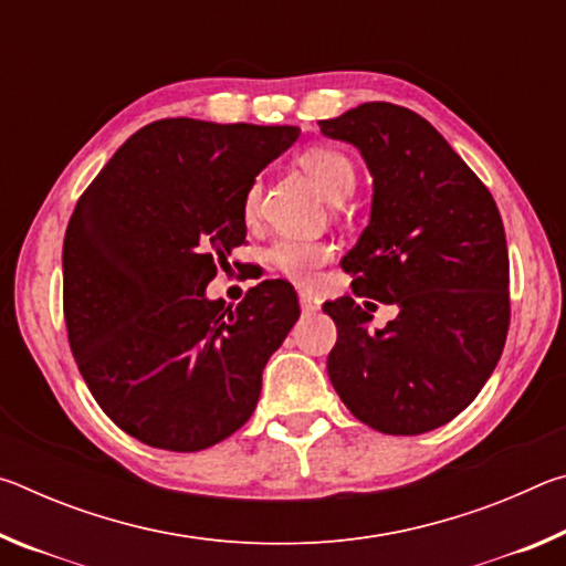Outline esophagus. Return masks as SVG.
<instances>
[{
	"mask_svg": "<svg viewBox=\"0 0 566 566\" xmlns=\"http://www.w3.org/2000/svg\"><path fill=\"white\" fill-rule=\"evenodd\" d=\"M300 304H302V312H306V314L319 310V300H317V296H314L312 292H304V290L300 292Z\"/></svg>",
	"mask_w": 566,
	"mask_h": 566,
	"instance_id": "1",
	"label": "esophagus"
}]
</instances>
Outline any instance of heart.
Here are the masks:
<instances>
[{
  "instance_id": "b5f03b06",
  "label": "heart",
  "mask_w": 566,
  "mask_h": 566,
  "mask_svg": "<svg viewBox=\"0 0 566 566\" xmlns=\"http://www.w3.org/2000/svg\"><path fill=\"white\" fill-rule=\"evenodd\" d=\"M300 167L306 171L317 189L329 202L339 205L352 197L357 187V169L354 161L334 147H310L300 157ZM262 202V179L254 177L244 191V217L254 219ZM332 260V247L324 242H310V239H276L266 249V262L282 274L292 276L296 282H312L324 264Z\"/></svg>"
}]
</instances>
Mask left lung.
I'll return each mask as SVG.
<instances>
[{
	"label": "left lung",
	"instance_id": "8db88e82",
	"mask_svg": "<svg viewBox=\"0 0 566 566\" xmlns=\"http://www.w3.org/2000/svg\"><path fill=\"white\" fill-rule=\"evenodd\" d=\"M319 129L357 147L375 177L369 227L342 270L354 294L399 310L385 329L367 332L371 314L352 296L324 304L337 324L329 379L377 432H432L472 405L502 357L510 256L500 209L442 134L407 107L367 102Z\"/></svg>",
	"mask_w": 566,
	"mask_h": 566
}]
</instances>
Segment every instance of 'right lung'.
<instances>
[{
  "label": "right lung",
  "instance_id": "right-lung-1",
  "mask_svg": "<svg viewBox=\"0 0 566 566\" xmlns=\"http://www.w3.org/2000/svg\"><path fill=\"white\" fill-rule=\"evenodd\" d=\"M296 127L159 119L124 142L66 224L64 322L84 381L122 432L199 452L252 417L262 369L300 319L266 280L234 310L209 302L244 242V191Z\"/></svg>",
  "mask_w": 566,
  "mask_h": 566
}]
</instances>
